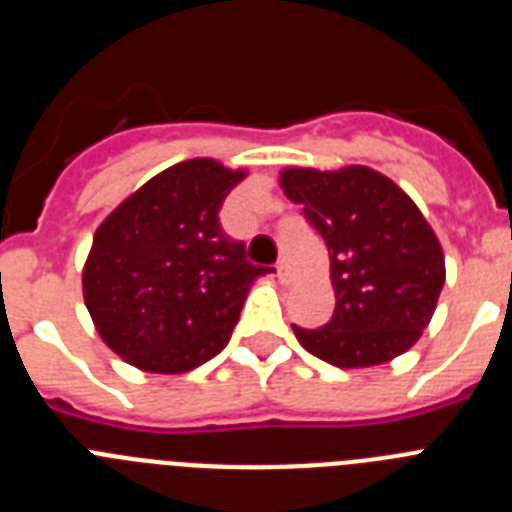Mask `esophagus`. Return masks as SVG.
<instances>
[{
	"label": "esophagus",
	"instance_id": "esophagus-1",
	"mask_svg": "<svg viewBox=\"0 0 512 512\" xmlns=\"http://www.w3.org/2000/svg\"><path fill=\"white\" fill-rule=\"evenodd\" d=\"M277 279L279 282H287V264H284V261L277 264Z\"/></svg>",
	"mask_w": 512,
	"mask_h": 512
}]
</instances>
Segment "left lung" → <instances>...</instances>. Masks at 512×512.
I'll return each instance as SVG.
<instances>
[{"label":"left lung","instance_id":"1","mask_svg":"<svg viewBox=\"0 0 512 512\" xmlns=\"http://www.w3.org/2000/svg\"><path fill=\"white\" fill-rule=\"evenodd\" d=\"M282 189L328 246L333 318L297 328L312 356L341 369L405 354L431 323L446 279L443 251L408 194L379 171L284 169Z\"/></svg>","mask_w":512,"mask_h":512}]
</instances>
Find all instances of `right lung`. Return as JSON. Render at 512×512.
<instances>
[{
    "mask_svg": "<svg viewBox=\"0 0 512 512\" xmlns=\"http://www.w3.org/2000/svg\"><path fill=\"white\" fill-rule=\"evenodd\" d=\"M246 171L192 158L156 174L94 233L84 302L102 341L153 374H182L220 354L253 279L220 207Z\"/></svg>",
    "mask_w": 512,
    "mask_h": 512,
    "instance_id": "obj_1",
    "label": "right lung"
}]
</instances>
